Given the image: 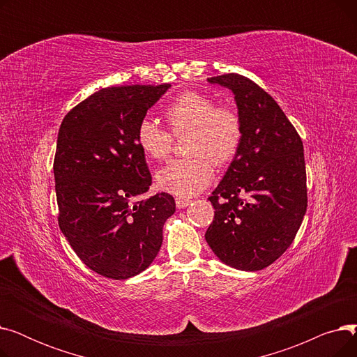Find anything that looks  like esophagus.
I'll return each instance as SVG.
<instances>
[{
    "mask_svg": "<svg viewBox=\"0 0 357 357\" xmlns=\"http://www.w3.org/2000/svg\"><path fill=\"white\" fill-rule=\"evenodd\" d=\"M175 202H176V208H185V207H188L190 205V202H191V199H188V198H176L175 199Z\"/></svg>",
    "mask_w": 357,
    "mask_h": 357,
    "instance_id": "obj_1",
    "label": "esophagus"
}]
</instances>
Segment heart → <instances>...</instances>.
<instances>
[{
	"label": "heart",
	"mask_w": 357,
	"mask_h": 357,
	"mask_svg": "<svg viewBox=\"0 0 357 357\" xmlns=\"http://www.w3.org/2000/svg\"><path fill=\"white\" fill-rule=\"evenodd\" d=\"M165 117L174 136L190 133L183 159L172 160L156 174L162 191L178 197H192L207 188L215 172V164L230 163L243 140V126L237 112L217 107L204 93L186 91L165 108ZM136 143L142 153L152 160H165L172 149V136L155 120L144 117L136 128Z\"/></svg>",
	"instance_id": "heart-1"
}]
</instances>
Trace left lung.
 Instances as JSON below:
<instances>
[{"mask_svg":"<svg viewBox=\"0 0 357 357\" xmlns=\"http://www.w3.org/2000/svg\"><path fill=\"white\" fill-rule=\"evenodd\" d=\"M233 91L243 126L238 153L208 198L205 240L240 271L268 268L291 246L307 211L303 140L269 93L238 73L208 78Z\"/></svg>","mask_w":357,"mask_h":357,"instance_id":"obj_1","label":"left lung"}]
</instances>
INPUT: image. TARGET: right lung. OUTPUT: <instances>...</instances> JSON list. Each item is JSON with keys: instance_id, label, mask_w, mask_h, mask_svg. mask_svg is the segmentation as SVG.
Listing matches in <instances>:
<instances>
[{"instance_id": "1", "label": "right lung", "mask_w": 357, "mask_h": 357, "mask_svg": "<svg viewBox=\"0 0 357 357\" xmlns=\"http://www.w3.org/2000/svg\"><path fill=\"white\" fill-rule=\"evenodd\" d=\"M169 86L102 88L73 107L59 128L53 162L59 227L84 264L109 279L150 266L175 213L166 192L136 201L152 185L136 128Z\"/></svg>"}]
</instances>
